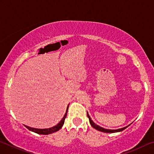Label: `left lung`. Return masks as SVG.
<instances>
[{"label": "left lung", "mask_w": 154, "mask_h": 154, "mask_svg": "<svg viewBox=\"0 0 154 154\" xmlns=\"http://www.w3.org/2000/svg\"><path fill=\"white\" fill-rule=\"evenodd\" d=\"M87 116H88V118H89V121H90V124H91V126H92L94 128H95L96 130H99V131H100V132H107V133H114V132H121V131H122V130H124V129H126V128L128 127V126H130V125H128V126H127L124 127V128H122L118 129V130L105 129V128H102V127L98 126L97 124H96L94 123V122L92 120V119L90 118V117L89 114H88V112H87Z\"/></svg>", "instance_id": "obj_1"}]
</instances>
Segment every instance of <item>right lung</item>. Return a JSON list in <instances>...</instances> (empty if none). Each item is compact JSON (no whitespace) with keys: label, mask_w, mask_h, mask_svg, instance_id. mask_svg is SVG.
Instances as JSON below:
<instances>
[{"label":"right lung","mask_w":154,"mask_h":154,"mask_svg":"<svg viewBox=\"0 0 154 154\" xmlns=\"http://www.w3.org/2000/svg\"><path fill=\"white\" fill-rule=\"evenodd\" d=\"M68 109H69V105L67 106V109H66V113H65L64 116L63 117V118L61 119V121L59 122V123L56 125V126H54V127H51V128H45V129H38V128H31L29 126H25L26 128H27L30 130V131H32L34 132H35V133H37V134H51L53 133V132H55L58 131V130L61 128L63 126V124L64 123V120H65V118H66V115H67V112H68Z\"/></svg>","instance_id":"right-lung-1"}]
</instances>
